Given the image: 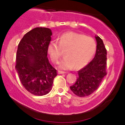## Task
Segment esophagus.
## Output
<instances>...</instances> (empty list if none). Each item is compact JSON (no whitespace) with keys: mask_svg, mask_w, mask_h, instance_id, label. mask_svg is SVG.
Here are the masks:
<instances>
[{"mask_svg":"<svg viewBox=\"0 0 125 125\" xmlns=\"http://www.w3.org/2000/svg\"><path fill=\"white\" fill-rule=\"evenodd\" d=\"M58 73H59V74H65V73H66V72H65L61 71H58Z\"/></svg>","mask_w":125,"mask_h":125,"instance_id":"obj_1","label":"esophagus"}]
</instances>
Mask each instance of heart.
I'll use <instances>...</instances> for the list:
<instances>
[{
    "label": "heart",
    "instance_id": "heart-1",
    "mask_svg": "<svg viewBox=\"0 0 125 125\" xmlns=\"http://www.w3.org/2000/svg\"><path fill=\"white\" fill-rule=\"evenodd\" d=\"M57 42L52 41L48 46V53L53 62H57L65 51L66 56L58 63L61 69H80L92 59L96 51V42L90 36L74 32L63 33Z\"/></svg>",
    "mask_w": 125,
    "mask_h": 125
}]
</instances>
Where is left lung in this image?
I'll list each match as a JSON object with an SVG mask.
<instances>
[{"label": "left lung", "instance_id": "8db88e82", "mask_svg": "<svg viewBox=\"0 0 125 125\" xmlns=\"http://www.w3.org/2000/svg\"><path fill=\"white\" fill-rule=\"evenodd\" d=\"M96 52L94 59L86 66L78 72V77L74 85L70 87L72 91L80 97L88 96L98 89L106 75V49L103 41L95 36Z\"/></svg>", "mask_w": 125, "mask_h": 125}]
</instances>
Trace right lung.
<instances>
[{
    "instance_id": "add662e5",
    "label": "right lung",
    "mask_w": 125,
    "mask_h": 125,
    "mask_svg": "<svg viewBox=\"0 0 125 125\" xmlns=\"http://www.w3.org/2000/svg\"><path fill=\"white\" fill-rule=\"evenodd\" d=\"M52 35L49 28L37 27L27 32L18 45L15 68L23 86L35 95L48 93L57 76L47 57Z\"/></svg>"
}]
</instances>
